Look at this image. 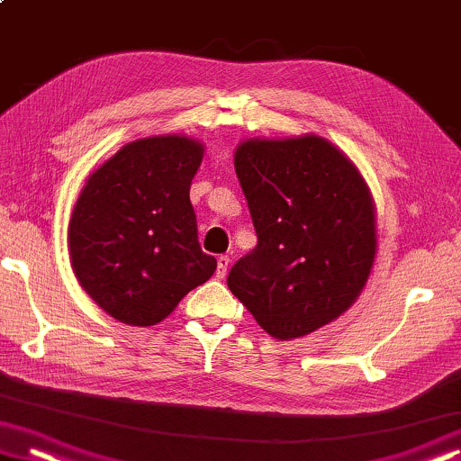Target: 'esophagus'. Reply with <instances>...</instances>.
Returning a JSON list of instances; mask_svg holds the SVG:
<instances>
[{
    "label": "esophagus",
    "instance_id": "esophagus-1",
    "mask_svg": "<svg viewBox=\"0 0 461 461\" xmlns=\"http://www.w3.org/2000/svg\"><path fill=\"white\" fill-rule=\"evenodd\" d=\"M228 269H230V257L228 254H221V257L217 258V277H225Z\"/></svg>",
    "mask_w": 461,
    "mask_h": 461
}]
</instances>
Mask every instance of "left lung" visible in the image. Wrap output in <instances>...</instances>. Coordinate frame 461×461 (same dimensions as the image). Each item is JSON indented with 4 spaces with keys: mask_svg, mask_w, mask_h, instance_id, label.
<instances>
[{
    "mask_svg": "<svg viewBox=\"0 0 461 461\" xmlns=\"http://www.w3.org/2000/svg\"><path fill=\"white\" fill-rule=\"evenodd\" d=\"M233 165L258 242L228 287L273 338L317 331L354 304L373 269L368 186L321 136L246 140Z\"/></svg>",
    "mask_w": 461,
    "mask_h": 461,
    "instance_id": "1",
    "label": "left lung"
}]
</instances>
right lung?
<instances>
[{"label":"right lung","mask_w":461,"mask_h":461,"mask_svg":"<svg viewBox=\"0 0 461 461\" xmlns=\"http://www.w3.org/2000/svg\"><path fill=\"white\" fill-rule=\"evenodd\" d=\"M201 161L203 144L186 136L134 140L80 192L68 228L72 269L120 322L155 325L215 273L190 203Z\"/></svg>","instance_id":"right-lung-1"}]
</instances>
